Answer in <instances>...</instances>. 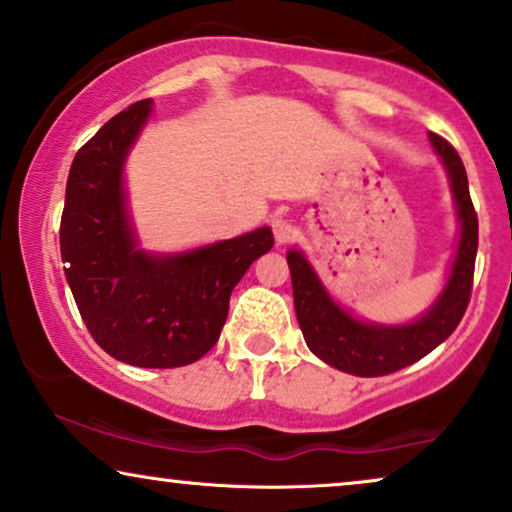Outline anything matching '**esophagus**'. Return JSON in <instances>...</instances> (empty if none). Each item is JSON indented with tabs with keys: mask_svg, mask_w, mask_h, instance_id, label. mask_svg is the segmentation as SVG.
Instances as JSON below:
<instances>
[{
	"mask_svg": "<svg viewBox=\"0 0 512 512\" xmlns=\"http://www.w3.org/2000/svg\"><path fill=\"white\" fill-rule=\"evenodd\" d=\"M272 232H275V242L277 244H287V242H291L294 240V225H291L287 218H282V216H277V218H272Z\"/></svg>",
	"mask_w": 512,
	"mask_h": 512,
	"instance_id": "34e87169",
	"label": "esophagus"
}]
</instances>
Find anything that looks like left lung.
<instances>
[{
  "label": "left lung",
  "instance_id": "1",
  "mask_svg": "<svg viewBox=\"0 0 512 512\" xmlns=\"http://www.w3.org/2000/svg\"><path fill=\"white\" fill-rule=\"evenodd\" d=\"M428 138L447 171L459 232L440 294L421 315L397 324L362 320L336 301L301 249L287 251L296 320L305 343L324 364L345 374L371 378L409 367L447 341L468 308L477 256V214L470 202L466 167L444 138Z\"/></svg>",
  "mask_w": 512,
  "mask_h": 512
}]
</instances>
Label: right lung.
Returning <instances> with one entry per match:
<instances>
[{"mask_svg": "<svg viewBox=\"0 0 512 512\" xmlns=\"http://www.w3.org/2000/svg\"><path fill=\"white\" fill-rule=\"evenodd\" d=\"M152 115L138 101L75 155L65 188L61 258L79 315L105 353L131 367L171 369L214 348L230 294L275 244L268 225L183 251L141 247L126 190V159Z\"/></svg>", "mask_w": 512, "mask_h": 512, "instance_id": "1", "label": "right lung"}]
</instances>
